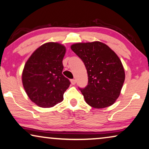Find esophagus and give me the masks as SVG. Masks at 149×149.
Returning <instances> with one entry per match:
<instances>
[{"mask_svg":"<svg viewBox=\"0 0 149 149\" xmlns=\"http://www.w3.org/2000/svg\"><path fill=\"white\" fill-rule=\"evenodd\" d=\"M71 84H72V85H75V80L74 79H71Z\"/></svg>","mask_w":149,"mask_h":149,"instance_id":"obj_1","label":"esophagus"}]
</instances>
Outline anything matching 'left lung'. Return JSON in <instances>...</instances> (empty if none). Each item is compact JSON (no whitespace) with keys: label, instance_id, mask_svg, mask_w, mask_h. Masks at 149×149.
Here are the masks:
<instances>
[{"label":"left lung","instance_id":"left-lung-1","mask_svg":"<svg viewBox=\"0 0 149 149\" xmlns=\"http://www.w3.org/2000/svg\"><path fill=\"white\" fill-rule=\"evenodd\" d=\"M71 49L81 59L87 70L88 84L79 88L86 102L95 109L113 105L119 97L125 77L117 54L97 41L74 44Z\"/></svg>","mask_w":149,"mask_h":149}]
</instances>
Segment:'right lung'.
Listing matches in <instances>:
<instances>
[{
  "label": "right lung",
  "instance_id": "obj_1",
  "mask_svg": "<svg viewBox=\"0 0 149 149\" xmlns=\"http://www.w3.org/2000/svg\"><path fill=\"white\" fill-rule=\"evenodd\" d=\"M65 54L64 46L48 42L36 49L25 63L24 88L30 100L39 107H54L63 100V93L70 85L62 74Z\"/></svg>",
  "mask_w": 149,
  "mask_h": 149
}]
</instances>
